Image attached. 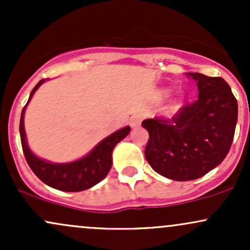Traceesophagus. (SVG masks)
<instances>
[{
  "instance_id": "obj_1",
  "label": "esophagus",
  "mask_w": 250,
  "mask_h": 250,
  "mask_svg": "<svg viewBox=\"0 0 250 250\" xmlns=\"http://www.w3.org/2000/svg\"><path fill=\"white\" fill-rule=\"evenodd\" d=\"M142 120H143L142 114H134V115L130 117V121H129V123H130L131 127H139V125H141Z\"/></svg>"
}]
</instances>
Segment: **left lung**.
Segmentation results:
<instances>
[{
	"label": "left lung",
	"instance_id": "1",
	"mask_svg": "<svg viewBox=\"0 0 250 250\" xmlns=\"http://www.w3.org/2000/svg\"><path fill=\"white\" fill-rule=\"evenodd\" d=\"M199 96L171 119L145 120L149 133L145 155L150 167L174 181L202 177L225 160L233 143L237 101L222 77L188 73Z\"/></svg>",
	"mask_w": 250,
	"mask_h": 250
}]
</instances>
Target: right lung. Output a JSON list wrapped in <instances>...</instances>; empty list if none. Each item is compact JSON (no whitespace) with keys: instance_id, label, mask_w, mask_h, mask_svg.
Wrapping results in <instances>:
<instances>
[{"instance_id":"right-lung-1","label":"right lung","mask_w":250,"mask_h":250,"mask_svg":"<svg viewBox=\"0 0 250 250\" xmlns=\"http://www.w3.org/2000/svg\"><path fill=\"white\" fill-rule=\"evenodd\" d=\"M45 80H41L31 90L29 100L24 105L20 120V136L22 149L28 165L34 174L51 188L62 191H81L91 188L107 176L111 168V154L113 149L121 140L125 139L130 131V127L120 129L104 140H102L93 150L82 159L68 163H51L37 157L28 147L24 130V111L28 103L35 91Z\"/></svg>"}]
</instances>
